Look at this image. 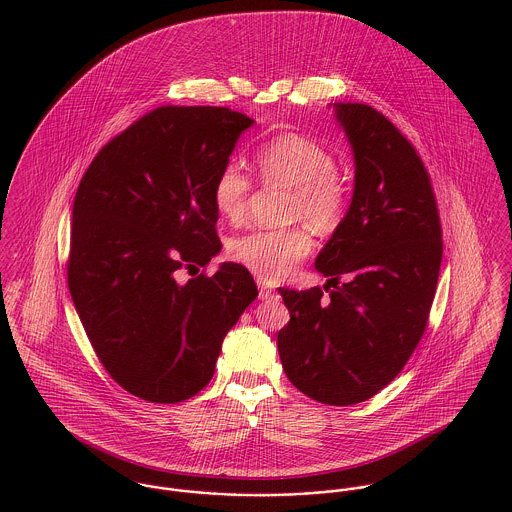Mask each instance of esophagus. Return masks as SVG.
<instances>
[{"mask_svg":"<svg viewBox=\"0 0 512 512\" xmlns=\"http://www.w3.org/2000/svg\"><path fill=\"white\" fill-rule=\"evenodd\" d=\"M258 290H260V297L262 299H268V297L274 295V290L270 286H266L262 280H258Z\"/></svg>","mask_w":512,"mask_h":512,"instance_id":"obj_1","label":"esophagus"}]
</instances>
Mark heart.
<instances>
[{
  "instance_id": "obj_1",
  "label": "heart",
  "mask_w": 512,
  "mask_h": 512,
  "mask_svg": "<svg viewBox=\"0 0 512 512\" xmlns=\"http://www.w3.org/2000/svg\"><path fill=\"white\" fill-rule=\"evenodd\" d=\"M256 169L264 183L292 189V217L311 222L321 232L337 230L351 209V187L339 173L337 157L301 134H280L256 151ZM254 183L236 163H226L215 179L213 201L220 217L246 215ZM313 248L303 226L252 230L230 240V256L264 280H282Z\"/></svg>"
}]
</instances>
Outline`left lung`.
I'll return each mask as SVG.
<instances>
[{
    "label": "left lung",
    "instance_id": "1",
    "mask_svg": "<svg viewBox=\"0 0 512 512\" xmlns=\"http://www.w3.org/2000/svg\"><path fill=\"white\" fill-rule=\"evenodd\" d=\"M355 151L349 215L315 260L321 288H280L290 321L280 361L305 396L351 406L408 363L430 319L443 254L430 173L408 138L366 104H337Z\"/></svg>",
    "mask_w": 512,
    "mask_h": 512
}]
</instances>
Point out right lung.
<instances>
[{
	"mask_svg": "<svg viewBox=\"0 0 512 512\" xmlns=\"http://www.w3.org/2000/svg\"><path fill=\"white\" fill-rule=\"evenodd\" d=\"M252 124L224 106H159L102 147L76 189L69 290L88 341L130 394L175 404L215 374L258 290L234 262L177 284L220 250L213 185Z\"/></svg>",
	"mask_w": 512,
	"mask_h": 512,
	"instance_id": "1",
	"label": "right lung"
}]
</instances>
